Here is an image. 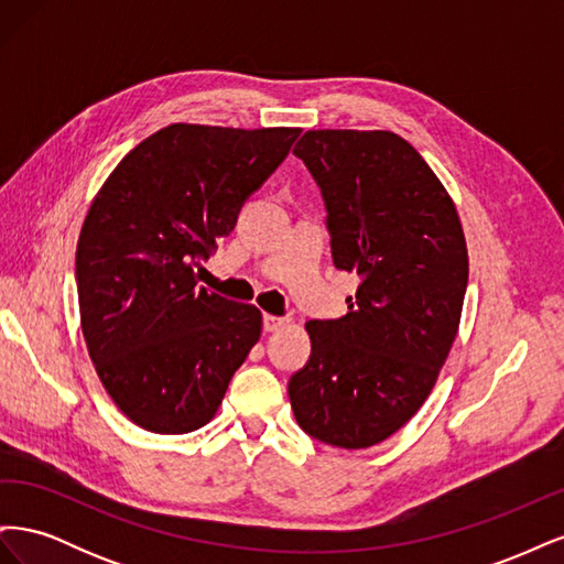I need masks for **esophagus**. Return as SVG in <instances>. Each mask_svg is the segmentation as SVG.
Returning <instances> with one entry per match:
<instances>
[{
	"label": "esophagus",
	"instance_id": "esophagus-1",
	"mask_svg": "<svg viewBox=\"0 0 564 564\" xmlns=\"http://www.w3.org/2000/svg\"><path fill=\"white\" fill-rule=\"evenodd\" d=\"M286 319L284 317H275V315H265L263 317V329L265 332H275V329H280L282 324H284Z\"/></svg>",
	"mask_w": 564,
	"mask_h": 564
}]
</instances>
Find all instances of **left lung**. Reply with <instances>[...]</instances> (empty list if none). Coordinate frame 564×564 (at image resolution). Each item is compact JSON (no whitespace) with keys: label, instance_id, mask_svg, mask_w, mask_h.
<instances>
[{"label":"left lung","instance_id":"1","mask_svg":"<svg viewBox=\"0 0 564 564\" xmlns=\"http://www.w3.org/2000/svg\"><path fill=\"white\" fill-rule=\"evenodd\" d=\"M319 185L334 265L360 286L338 319H311V360L289 381L301 429L367 449L412 419L445 365L468 284L456 204L392 131L317 129L294 148Z\"/></svg>","mask_w":564,"mask_h":564}]
</instances>
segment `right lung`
<instances>
[{"label":"right lung","mask_w":564,"mask_h":564,"mask_svg":"<svg viewBox=\"0 0 564 564\" xmlns=\"http://www.w3.org/2000/svg\"><path fill=\"white\" fill-rule=\"evenodd\" d=\"M301 129L169 124L115 166L77 242L82 334L129 421L160 435L207 425L261 338L256 305L197 286Z\"/></svg>","instance_id":"right-lung-1"}]
</instances>
